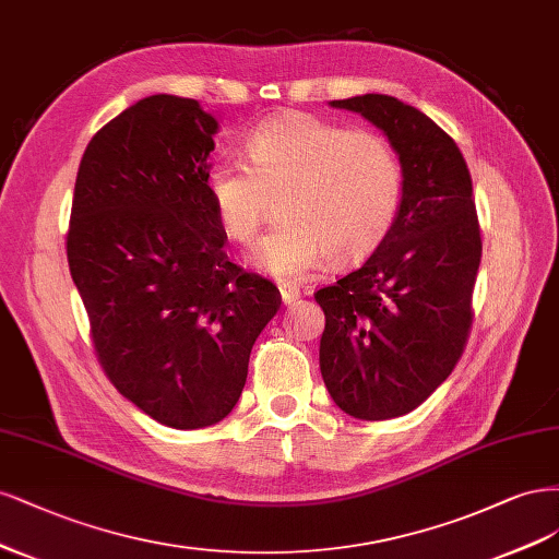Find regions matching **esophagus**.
I'll list each match as a JSON object with an SVG mask.
<instances>
[{"instance_id":"1","label":"esophagus","mask_w":559,"mask_h":559,"mask_svg":"<svg viewBox=\"0 0 559 559\" xmlns=\"http://www.w3.org/2000/svg\"><path fill=\"white\" fill-rule=\"evenodd\" d=\"M299 297H301V293L297 290V287L281 285V299H283L285 306H295L299 301Z\"/></svg>"}]
</instances>
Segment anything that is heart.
I'll return each mask as SVG.
<instances>
[{
	"mask_svg": "<svg viewBox=\"0 0 559 559\" xmlns=\"http://www.w3.org/2000/svg\"><path fill=\"white\" fill-rule=\"evenodd\" d=\"M246 159L218 157L206 192L225 237L250 246L276 206L278 223L258 243L264 274L297 281L328 260L362 262L385 243L404 200V167L392 143L311 114H283L246 136Z\"/></svg>",
	"mask_w": 559,
	"mask_h": 559,
	"instance_id": "obj_1",
	"label": "heart"
}]
</instances>
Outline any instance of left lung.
<instances>
[{
  "label": "left lung",
  "mask_w": 559,
  "mask_h": 559,
  "mask_svg": "<svg viewBox=\"0 0 559 559\" xmlns=\"http://www.w3.org/2000/svg\"><path fill=\"white\" fill-rule=\"evenodd\" d=\"M330 104L383 130L402 159L404 200L385 243L316 293L320 373L348 416L400 418L445 381L469 338L483 250L472 176L457 143L397 97Z\"/></svg>",
  "instance_id": "left-lung-1"
}]
</instances>
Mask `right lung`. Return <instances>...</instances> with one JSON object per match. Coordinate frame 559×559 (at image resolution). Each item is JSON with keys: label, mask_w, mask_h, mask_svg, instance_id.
<instances>
[{"label": "right lung", "mask_w": 559, "mask_h": 559, "mask_svg": "<svg viewBox=\"0 0 559 559\" xmlns=\"http://www.w3.org/2000/svg\"><path fill=\"white\" fill-rule=\"evenodd\" d=\"M218 120L176 95L139 99L83 153L67 260L116 390L174 429L237 406L278 287L229 262L206 192Z\"/></svg>", "instance_id": "right-lung-1"}]
</instances>
